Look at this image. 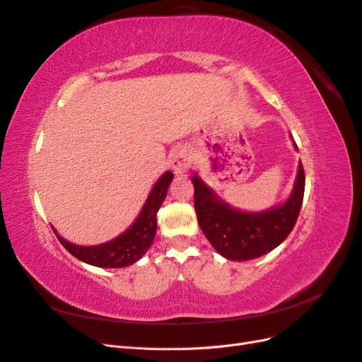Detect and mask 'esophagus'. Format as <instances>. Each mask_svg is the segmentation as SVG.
I'll use <instances>...</instances> for the list:
<instances>
[{"instance_id": "obj_1", "label": "esophagus", "mask_w": 362, "mask_h": 362, "mask_svg": "<svg viewBox=\"0 0 362 362\" xmlns=\"http://www.w3.org/2000/svg\"><path fill=\"white\" fill-rule=\"evenodd\" d=\"M192 152L187 149V148H181L178 149L177 152L173 154V158H172V169L175 170V173H185L190 166H192Z\"/></svg>"}]
</instances>
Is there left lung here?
<instances>
[{"label": "left lung", "mask_w": 362, "mask_h": 362, "mask_svg": "<svg viewBox=\"0 0 362 362\" xmlns=\"http://www.w3.org/2000/svg\"><path fill=\"white\" fill-rule=\"evenodd\" d=\"M294 148L298 149L296 144ZM192 182L196 216L208 242L228 259L247 261L266 255L291 233L303 201L305 172L300 163L290 198L259 213L235 210L218 198L198 175H193Z\"/></svg>", "instance_id": "1"}]
</instances>
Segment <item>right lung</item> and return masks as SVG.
Masks as SVG:
<instances>
[{"instance_id": "add662e5", "label": "right lung", "mask_w": 362, "mask_h": 362, "mask_svg": "<svg viewBox=\"0 0 362 362\" xmlns=\"http://www.w3.org/2000/svg\"><path fill=\"white\" fill-rule=\"evenodd\" d=\"M173 180L172 172H164L160 180L152 187L148 199L141 208L136 222L131 225L125 233L117 235L110 242L96 245V246H80L69 243L62 235L56 233L59 242L63 245L71 255L78 258L83 262L90 266L103 269H117L134 264L141 257L146 254L157 233V213L163 201L166 199L168 189Z\"/></svg>"}]
</instances>
